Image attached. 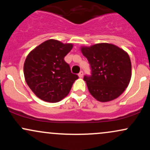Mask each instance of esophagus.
<instances>
[{
    "label": "esophagus",
    "instance_id": "1",
    "mask_svg": "<svg viewBox=\"0 0 150 150\" xmlns=\"http://www.w3.org/2000/svg\"><path fill=\"white\" fill-rule=\"evenodd\" d=\"M83 75H84V73H83V71H80V73H79V74H78V76H79V77H83Z\"/></svg>",
    "mask_w": 150,
    "mask_h": 150
}]
</instances>
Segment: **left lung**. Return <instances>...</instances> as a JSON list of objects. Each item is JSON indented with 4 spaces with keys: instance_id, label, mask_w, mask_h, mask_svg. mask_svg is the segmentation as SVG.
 Wrapping results in <instances>:
<instances>
[{
    "instance_id": "1",
    "label": "left lung",
    "mask_w": 150,
    "mask_h": 150,
    "mask_svg": "<svg viewBox=\"0 0 150 150\" xmlns=\"http://www.w3.org/2000/svg\"><path fill=\"white\" fill-rule=\"evenodd\" d=\"M81 51L90 65L92 75L84 77L90 94L101 102L119 97L131 78V62L128 53L107 43L82 46Z\"/></svg>"
}]
</instances>
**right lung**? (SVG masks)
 Returning a JSON list of instances; mask_svg holds the SVG:
<instances>
[{"instance_id":"1","label":"right lung","mask_w":150,"mask_h":150,"mask_svg":"<svg viewBox=\"0 0 150 150\" xmlns=\"http://www.w3.org/2000/svg\"><path fill=\"white\" fill-rule=\"evenodd\" d=\"M73 46L72 44L49 39L37 46L26 58L24 64L26 82L42 100L51 103L62 100L78 79L64 61Z\"/></svg>"}]
</instances>
